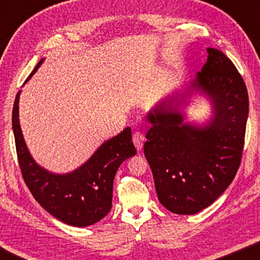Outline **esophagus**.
<instances>
[{"instance_id":"obj_1","label":"esophagus","mask_w":260,"mask_h":260,"mask_svg":"<svg viewBox=\"0 0 260 260\" xmlns=\"http://www.w3.org/2000/svg\"><path fill=\"white\" fill-rule=\"evenodd\" d=\"M133 142L135 144V147H136L137 150H141L142 148H143V144H144V136L142 133H135L134 136H133Z\"/></svg>"}]
</instances>
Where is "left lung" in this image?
Instances as JSON below:
<instances>
[{"label":"left lung","instance_id":"8db88e82","mask_svg":"<svg viewBox=\"0 0 260 260\" xmlns=\"http://www.w3.org/2000/svg\"><path fill=\"white\" fill-rule=\"evenodd\" d=\"M201 72L158 102L147 118L144 155L158 200L175 214L191 215L211 206L232 182L240 166L248 116V94L233 62L207 48ZM199 91L211 101L204 126L184 122L182 109Z\"/></svg>","mask_w":260,"mask_h":260}]
</instances>
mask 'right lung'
<instances>
[{
    "label": "right lung",
    "mask_w": 260,
    "mask_h": 260,
    "mask_svg": "<svg viewBox=\"0 0 260 260\" xmlns=\"http://www.w3.org/2000/svg\"><path fill=\"white\" fill-rule=\"evenodd\" d=\"M41 59L24 84L37 72ZM17 92L13 108V131L19 165L27 187L35 200L60 221L74 227L98 222L112 207L113 179L119 166L136 155L131 129L105 141L93 155L73 172L55 174L34 161L24 142L19 119Z\"/></svg>",
    "instance_id": "1"
}]
</instances>
